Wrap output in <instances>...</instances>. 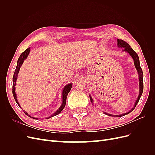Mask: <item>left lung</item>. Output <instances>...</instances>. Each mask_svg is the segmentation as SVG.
I'll return each instance as SVG.
<instances>
[{
    "mask_svg": "<svg viewBox=\"0 0 155 155\" xmlns=\"http://www.w3.org/2000/svg\"><path fill=\"white\" fill-rule=\"evenodd\" d=\"M118 45L119 47H121V48H124V50L127 51V52L129 53V55L131 56V57L133 58V59H134V66L136 67V68H137V70H138V74H139V81H140V94H139V96L138 97V99L137 100V101H136L135 104H134V108H133L132 109H131L129 112H127V113H125V114H121V115H116V117H121V116H124L126 114H127L129 113H130V112H132L134 108L136 107V106H137V104L138 103L140 99V97H141L142 94V92H143V72H142V69L141 68V67H140V61H139V58H138V54L135 52V51L133 50V49L130 47V46H129V45L126 43L125 41L121 40V39H118ZM91 97V102H92V97L90 96ZM106 114L109 115V116H113V115H111V114H107V113H105Z\"/></svg>",
    "mask_w": 155,
    "mask_h": 155,
    "instance_id": "obj_1",
    "label": "left lung"
}]
</instances>
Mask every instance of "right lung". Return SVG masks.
Returning <instances> with one entry per match:
<instances>
[{"label":"right lung","instance_id":"add662e5","mask_svg":"<svg viewBox=\"0 0 155 155\" xmlns=\"http://www.w3.org/2000/svg\"><path fill=\"white\" fill-rule=\"evenodd\" d=\"M30 48H27L25 51H23V52L21 54L20 57L18 58V61H17V67H16V69L15 70V72H14V74H13V88H12V92H13V97H14V99H15V101L17 102V104H18V105L20 107L19 104H18V103L17 101V96H16V94L15 92V85H16V80H17V76H18V72H19V70H20V68L21 67L22 64L23 63V62H24V60L25 59H26V58L28 57V55L29 54V52H30ZM72 84L70 83V84H68V85H67V86H65L64 89H63V94H62V96H63V104L61 105V106L60 107L59 109L56 111L55 113L54 114H52L51 116H50L49 118H51V117H53L54 116H56L58 115V114H59L63 110V109H64V107H65V105H66V102H67V95L68 92L70 91V90H71L72 88ZM25 114L28 116L29 117H30V118H31V116H30V115H28V114L26 112H24ZM33 118V117H32Z\"/></svg>","mask_w":155,"mask_h":155}]
</instances>
